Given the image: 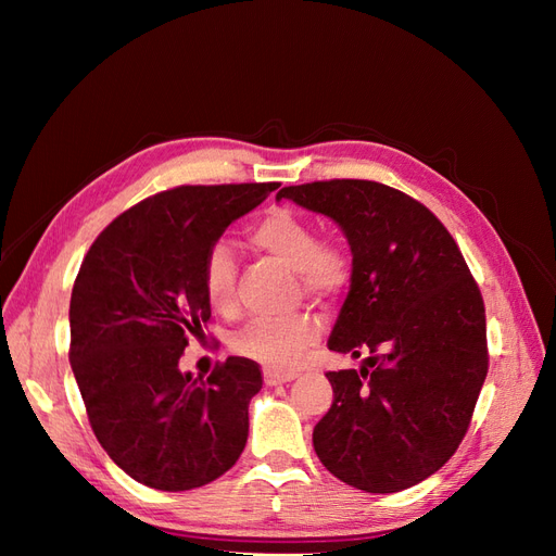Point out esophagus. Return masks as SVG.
<instances>
[{
    "mask_svg": "<svg viewBox=\"0 0 556 556\" xmlns=\"http://www.w3.org/2000/svg\"><path fill=\"white\" fill-rule=\"evenodd\" d=\"M294 378H296L294 371H288V374H282V371H264V382L266 384H282V382H290Z\"/></svg>",
    "mask_w": 556,
    "mask_h": 556,
    "instance_id": "1",
    "label": "esophagus"
}]
</instances>
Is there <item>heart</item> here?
I'll list each match as a JSON object with an SVG mask.
<instances>
[{
    "mask_svg": "<svg viewBox=\"0 0 556 556\" xmlns=\"http://www.w3.org/2000/svg\"><path fill=\"white\" fill-rule=\"evenodd\" d=\"M250 243L296 271L308 294L329 299L345 290L350 257L339 245L317 241L308 220L290 208H274L252 227ZM204 292L223 315L237 311L239 264L225 243H215L204 260ZM317 336V319L306 313L288 317H255L233 336V350L268 368H290Z\"/></svg>",
    "mask_w": 556,
    "mask_h": 556,
    "instance_id": "1",
    "label": "heart"
}]
</instances>
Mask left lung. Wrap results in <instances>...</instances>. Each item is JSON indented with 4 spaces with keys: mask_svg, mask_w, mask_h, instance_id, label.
<instances>
[{
    "mask_svg": "<svg viewBox=\"0 0 556 556\" xmlns=\"http://www.w3.org/2000/svg\"><path fill=\"white\" fill-rule=\"evenodd\" d=\"M341 227L350 292L329 350L364 357L329 371L333 403L313 429L319 462L339 480L392 494L433 476L459 447L486 378L478 285L427 206L374 180L282 188Z\"/></svg>",
    "mask_w": 556,
    "mask_h": 556,
    "instance_id": "8db88e82",
    "label": "left lung"
}]
</instances>
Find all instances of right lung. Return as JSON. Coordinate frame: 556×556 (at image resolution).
I'll return each instance as SVG.
<instances>
[{"instance_id":"obj_1","label":"right lung","mask_w":556,"mask_h":556,"mask_svg":"<svg viewBox=\"0 0 556 556\" xmlns=\"http://www.w3.org/2000/svg\"><path fill=\"white\" fill-rule=\"evenodd\" d=\"M278 182L180 185L99 233L74 282L70 362L90 427L129 478L162 492L208 484L237 464L260 366L229 357L180 371L188 336L211 319L206 252Z\"/></svg>"}]
</instances>
